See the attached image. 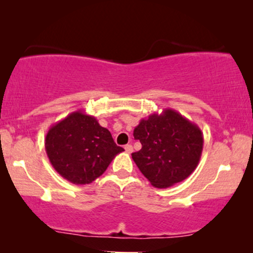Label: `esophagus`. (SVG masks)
Returning <instances> with one entry per match:
<instances>
[{
	"mask_svg": "<svg viewBox=\"0 0 253 253\" xmlns=\"http://www.w3.org/2000/svg\"><path fill=\"white\" fill-rule=\"evenodd\" d=\"M125 151H126L127 153H132L133 152V146H132V145L127 144L126 146H125Z\"/></svg>",
	"mask_w": 253,
	"mask_h": 253,
	"instance_id": "34e87169",
	"label": "esophagus"
}]
</instances>
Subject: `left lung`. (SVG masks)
Wrapping results in <instances>:
<instances>
[{"instance_id":"8db88e82","label":"left lung","mask_w":253,"mask_h":253,"mask_svg":"<svg viewBox=\"0 0 253 253\" xmlns=\"http://www.w3.org/2000/svg\"><path fill=\"white\" fill-rule=\"evenodd\" d=\"M141 150L132 158L156 188H168L184 181L196 169L203 149L200 127L176 110L167 108L141 119L133 130Z\"/></svg>"}]
</instances>
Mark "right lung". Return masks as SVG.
Here are the masks:
<instances>
[{
    "label": "right lung",
    "mask_w": 253,
    "mask_h": 253,
    "mask_svg": "<svg viewBox=\"0 0 253 253\" xmlns=\"http://www.w3.org/2000/svg\"><path fill=\"white\" fill-rule=\"evenodd\" d=\"M45 150L54 170L74 184L95 181L115 156L125 151L96 118L83 110L52 125L45 138Z\"/></svg>",
    "instance_id": "obj_1"
}]
</instances>
